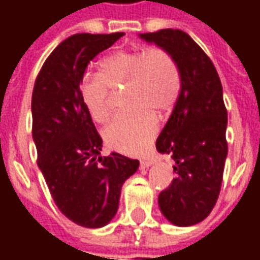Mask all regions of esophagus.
Returning <instances> with one entry per match:
<instances>
[{
	"label": "esophagus",
	"mask_w": 260,
	"mask_h": 260,
	"mask_svg": "<svg viewBox=\"0 0 260 260\" xmlns=\"http://www.w3.org/2000/svg\"><path fill=\"white\" fill-rule=\"evenodd\" d=\"M150 166H152V160H149V158H145V160H141V169H142V170L149 169Z\"/></svg>",
	"instance_id": "esophagus-1"
}]
</instances>
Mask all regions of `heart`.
Here are the masks:
<instances>
[{"mask_svg":"<svg viewBox=\"0 0 260 260\" xmlns=\"http://www.w3.org/2000/svg\"><path fill=\"white\" fill-rule=\"evenodd\" d=\"M125 86L124 102L131 107L103 131L104 141L117 152L141 153L157 129V118L170 113L180 97V67L160 47L118 50L99 64V75L86 74L78 85L79 99L97 122L111 115V90Z\"/></svg>","mask_w":260,"mask_h":260,"instance_id":"heart-1","label":"heart"}]
</instances>
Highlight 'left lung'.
<instances>
[{
  "instance_id": "obj_1",
  "label": "left lung",
  "mask_w": 260,
  "mask_h": 260,
  "mask_svg": "<svg viewBox=\"0 0 260 260\" xmlns=\"http://www.w3.org/2000/svg\"><path fill=\"white\" fill-rule=\"evenodd\" d=\"M141 39L167 50L181 72L180 97L156 141L177 174L160 192L158 206L175 225L201 223L217 202L227 157V110L214 65L189 35L178 29L143 33Z\"/></svg>"
}]
</instances>
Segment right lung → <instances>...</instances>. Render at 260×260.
I'll use <instances>...</instances> for the list:
<instances>
[{"label":"right lung","mask_w":260,"mask_h":260,"mask_svg":"<svg viewBox=\"0 0 260 260\" xmlns=\"http://www.w3.org/2000/svg\"><path fill=\"white\" fill-rule=\"evenodd\" d=\"M122 36L78 33L65 39L44 61L31 94L37 166L61 213L87 229L111 221L122 184L139 167L119 153L100 156L102 138L78 93L87 64Z\"/></svg>","instance_id":"add662e5"}]
</instances>
